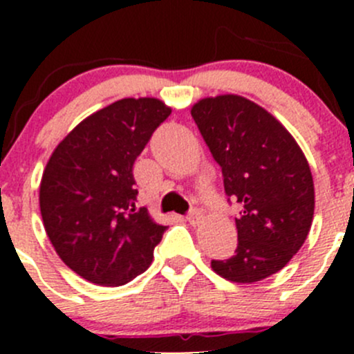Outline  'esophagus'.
<instances>
[{"mask_svg":"<svg viewBox=\"0 0 354 354\" xmlns=\"http://www.w3.org/2000/svg\"><path fill=\"white\" fill-rule=\"evenodd\" d=\"M200 219H202V216H200V210L198 209H192L190 212H188V216H187V221L190 224H198L200 223Z\"/></svg>","mask_w":354,"mask_h":354,"instance_id":"obj_1","label":"esophagus"}]
</instances>
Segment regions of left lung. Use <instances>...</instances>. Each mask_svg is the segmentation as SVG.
<instances>
[{
	"instance_id": "left-lung-1",
	"label": "left lung",
	"mask_w": 354,
	"mask_h": 354,
	"mask_svg": "<svg viewBox=\"0 0 354 354\" xmlns=\"http://www.w3.org/2000/svg\"><path fill=\"white\" fill-rule=\"evenodd\" d=\"M192 116L223 169L226 195L241 205L234 255L210 267L243 284L279 272L312 227L315 188L305 154L269 111L241 95L200 99Z\"/></svg>"
}]
</instances>
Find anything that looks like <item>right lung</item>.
<instances>
[{
  "instance_id": "right-lung-1",
  "label": "right lung",
  "mask_w": 354,
  "mask_h": 354,
  "mask_svg": "<svg viewBox=\"0 0 354 354\" xmlns=\"http://www.w3.org/2000/svg\"><path fill=\"white\" fill-rule=\"evenodd\" d=\"M171 114L154 97L95 111L49 157L39 188L42 223L59 259L88 283L116 288L145 272L166 226L135 210L133 162Z\"/></svg>"
}]
</instances>
